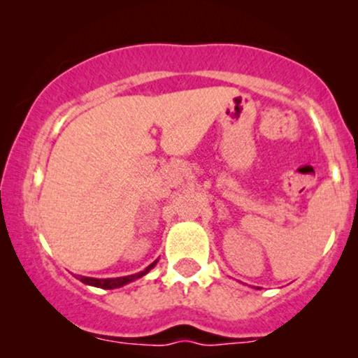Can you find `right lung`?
<instances>
[{"label": "right lung", "instance_id": "obj_1", "mask_svg": "<svg viewBox=\"0 0 358 358\" xmlns=\"http://www.w3.org/2000/svg\"><path fill=\"white\" fill-rule=\"evenodd\" d=\"M156 261L151 262L150 266L145 271H141V273H136V274H131V276H122V278H108V279H97V278H85V276H79V279L84 285H89V286H96V287H102V289H114V287H121L127 285V282L131 281H136V279L143 278L145 274L150 273L151 269L155 268Z\"/></svg>", "mask_w": 358, "mask_h": 358}]
</instances>
